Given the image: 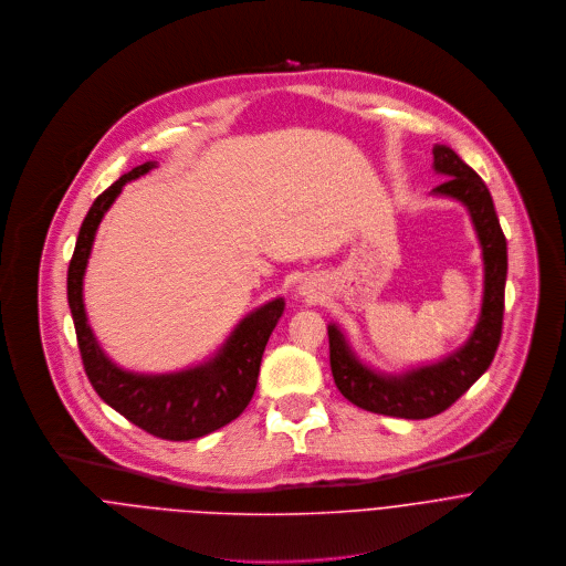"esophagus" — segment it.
Listing matches in <instances>:
<instances>
[{
    "mask_svg": "<svg viewBox=\"0 0 566 566\" xmlns=\"http://www.w3.org/2000/svg\"><path fill=\"white\" fill-rule=\"evenodd\" d=\"M303 294H305V287H303Z\"/></svg>",
    "mask_w": 566,
    "mask_h": 566,
    "instance_id": "obj_1",
    "label": "esophagus"
}]
</instances>
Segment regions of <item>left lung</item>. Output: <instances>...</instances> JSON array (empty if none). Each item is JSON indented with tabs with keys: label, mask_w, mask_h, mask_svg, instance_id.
<instances>
[{
	"label": "left lung",
	"mask_w": 566,
	"mask_h": 566,
	"mask_svg": "<svg viewBox=\"0 0 566 566\" xmlns=\"http://www.w3.org/2000/svg\"><path fill=\"white\" fill-rule=\"evenodd\" d=\"M434 171L446 176L432 193L455 198L471 211L484 256V298L480 321L469 342L443 361L408 370L403 375H379L364 366L348 346L344 332L327 325L329 368L334 384L355 406L401 419H428L453 406L491 366L504 318L506 239L484 180L450 147L434 145Z\"/></svg>",
	"instance_id": "1"
}]
</instances>
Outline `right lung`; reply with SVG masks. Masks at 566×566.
Wrapping results in <instances>:
<instances>
[{
  "label": "right lung",
  "instance_id": "obj_1",
  "mask_svg": "<svg viewBox=\"0 0 566 566\" xmlns=\"http://www.w3.org/2000/svg\"><path fill=\"white\" fill-rule=\"evenodd\" d=\"M154 167L156 163L134 167L93 200L82 220L73 259L69 263L66 294L82 364L93 390L113 410H118L149 434L167 441H189L234 421L248 408L256 390L268 338L283 314L285 301L274 298L248 314L216 357L189 370L171 375H136L118 368L102 353L84 312V270L97 224L106 209L129 180L145 176Z\"/></svg>",
  "mask_w": 566,
  "mask_h": 566
}]
</instances>
